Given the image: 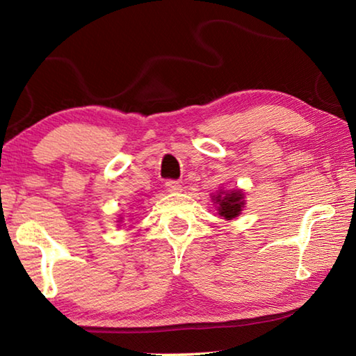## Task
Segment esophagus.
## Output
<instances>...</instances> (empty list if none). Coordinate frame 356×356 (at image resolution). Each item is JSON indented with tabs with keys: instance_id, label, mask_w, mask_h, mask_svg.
<instances>
[{
	"instance_id": "1",
	"label": "esophagus",
	"mask_w": 356,
	"mask_h": 356,
	"mask_svg": "<svg viewBox=\"0 0 356 356\" xmlns=\"http://www.w3.org/2000/svg\"><path fill=\"white\" fill-rule=\"evenodd\" d=\"M165 185H166V188L170 193H180V191H182V185L176 182V180H168Z\"/></svg>"
}]
</instances>
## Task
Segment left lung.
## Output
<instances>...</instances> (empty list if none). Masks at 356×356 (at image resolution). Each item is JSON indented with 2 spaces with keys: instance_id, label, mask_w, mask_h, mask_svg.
I'll list each match as a JSON object with an SVG mask.
<instances>
[{
  "instance_id": "left-lung-1",
  "label": "left lung",
  "mask_w": 356,
  "mask_h": 356,
  "mask_svg": "<svg viewBox=\"0 0 356 356\" xmlns=\"http://www.w3.org/2000/svg\"><path fill=\"white\" fill-rule=\"evenodd\" d=\"M212 202L218 210V215L226 221H231L242 213L245 207V191L240 188L218 190L212 195Z\"/></svg>"
}]
</instances>
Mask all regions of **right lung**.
<instances>
[{
    "label": "right lung",
    "instance_id": "obj_1",
    "mask_svg": "<svg viewBox=\"0 0 356 356\" xmlns=\"http://www.w3.org/2000/svg\"><path fill=\"white\" fill-rule=\"evenodd\" d=\"M119 222H122V216H120V220H119Z\"/></svg>",
    "mask_w": 356,
    "mask_h": 356
}]
</instances>
